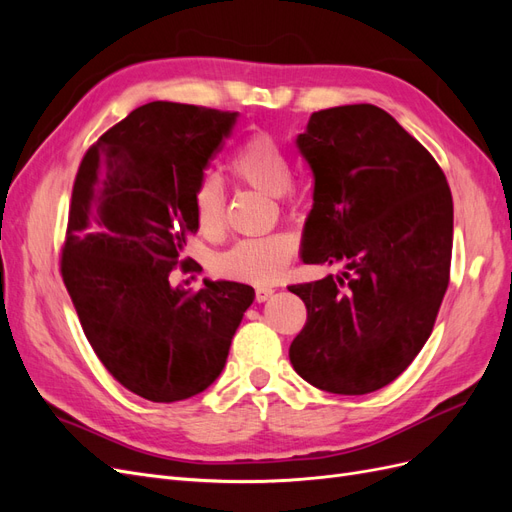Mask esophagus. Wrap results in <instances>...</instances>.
Listing matches in <instances>:
<instances>
[{
	"label": "esophagus",
	"mask_w": 512,
	"mask_h": 512,
	"mask_svg": "<svg viewBox=\"0 0 512 512\" xmlns=\"http://www.w3.org/2000/svg\"><path fill=\"white\" fill-rule=\"evenodd\" d=\"M273 294V290L271 288H256V292H254V301L256 303H265L269 297Z\"/></svg>",
	"instance_id": "1"
}]
</instances>
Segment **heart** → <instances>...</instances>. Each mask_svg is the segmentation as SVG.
<instances>
[{
  "instance_id": "b5f03b06",
  "label": "heart",
  "mask_w": 512,
  "mask_h": 512,
  "mask_svg": "<svg viewBox=\"0 0 512 512\" xmlns=\"http://www.w3.org/2000/svg\"><path fill=\"white\" fill-rule=\"evenodd\" d=\"M230 175L254 190L277 196L284 205L294 200L292 166L286 149L267 132L245 138L228 162ZM192 213L203 235H218L226 222V192L222 179L213 173L200 177L192 190ZM297 254V239L288 232H273L267 237L241 239L215 256V273L243 284L269 286L284 275Z\"/></svg>"
}]
</instances>
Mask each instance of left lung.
Listing matches in <instances>:
<instances>
[{
  "label": "left lung",
  "mask_w": 512,
  "mask_h": 512,
  "mask_svg": "<svg viewBox=\"0 0 512 512\" xmlns=\"http://www.w3.org/2000/svg\"><path fill=\"white\" fill-rule=\"evenodd\" d=\"M297 147L314 173L303 260L346 271L288 286L307 307L290 363L316 389L374 393L404 374L436 324L451 280V188L374 104L314 113Z\"/></svg>",
  "instance_id": "1"
}]
</instances>
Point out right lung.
Instances as JSON below:
<instances>
[{
	"label": "right lung",
	"mask_w": 512,
	"mask_h": 512,
	"mask_svg": "<svg viewBox=\"0 0 512 512\" xmlns=\"http://www.w3.org/2000/svg\"><path fill=\"white\" fill-rule=\"evenodd\" d=\"M237 113L149 102L108 128L76 170L61 280L87 342L123 389L173 404L220 376L254 288H173L198 226L192 190Z\"/></svg>",
	"instance_id": "obj_1"
}]
</instances>
